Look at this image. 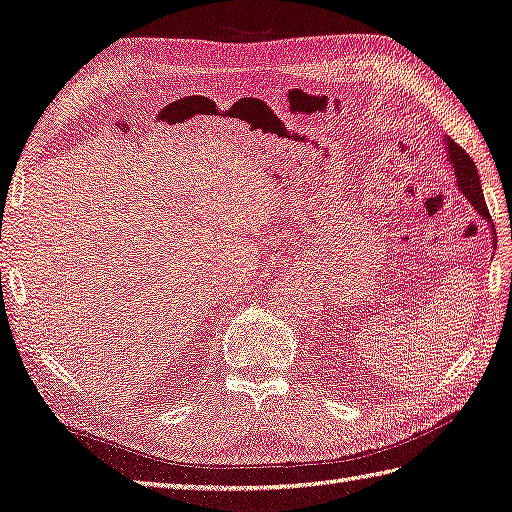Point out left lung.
<instances>
[{"mask_svg": "<svg viewBox=\"0 0 512 512\" xmlns=\"http://www.w3.org/2000/svg\"><path fill=\"white\" fill-rule=\"evenodd\" d=\"M445 150H447V157L451 168H454L456 174V185L465 196L473 209L480 213L484 220H489V209H486V202H484V194H482V185H480V174L478 168H475V163L471 161V157L467 154V150H462L454 139L445 137ZM491 229H493V222H491ZM493 233V248L497 246V237H495V229Z\"/></svg>", "mask_w": 512, "mask_h": 512, "instance_id": "obj_1", "label": "left lung"}]
</instances>
